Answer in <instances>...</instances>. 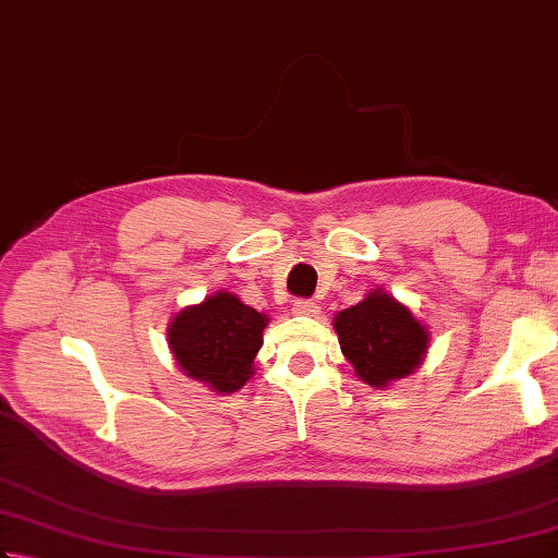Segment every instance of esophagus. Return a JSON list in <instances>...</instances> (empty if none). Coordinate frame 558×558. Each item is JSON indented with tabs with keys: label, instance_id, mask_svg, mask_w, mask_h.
Returning <instances> with one entry per match:
<instances>
[{
	"label": "esophagus",
	"instance_id": "obj_1",
	"mask_svg": "<svg viewBox=\"0 0 558 558\" xmlns=\"http://www.w3.org/2000/svg\"><path fill=\"white\" fill-rule=\"evenodd\" d=\"M292 312L300 316H316L319 314V307H316V302H312V300H298L292 304Z\"/></svg>",
	"mask_w": 558,
	"mask_h": 558
}]
</instances>
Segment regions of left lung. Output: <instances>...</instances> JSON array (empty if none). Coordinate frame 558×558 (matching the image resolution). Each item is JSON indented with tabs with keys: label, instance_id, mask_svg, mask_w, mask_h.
I'll use <instances>...</instances> for the list:
<instances>
[{
	"label": "left lung",
	"instance_id": "obj_1",
	"mask_svg": "<svg viewBox=\"0 0 558 558\" xmlns=\"http://www.w3.org/2000/svg\"><path fill=\"white\" fill-rule=\"evenodd\" d=\"M333 329L355 375L377 389L411 375L430 341L428 329L411 310L385 290H373L363 302L338 312Z\"/></svg>",
	"mask_w": 558,
	"mask_h": 558
}]
</instances>
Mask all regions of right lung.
<instances>
[{"instance_id":"obj_1","label":"right lung","mask_w":558,"mask_h":558,"mask_svg":"<svg viewBox=\"0 0 558 558\" xmlns=\"http://www.w3.org/2000/svg\"><path fill=\"white\" fill-rule=\"evenodd\" d=\"M266 314L232 292H215L173 316L167 341L177 365L217 395H232L254 375V357L264 345Z\"/></svg>"}]
</instances>
